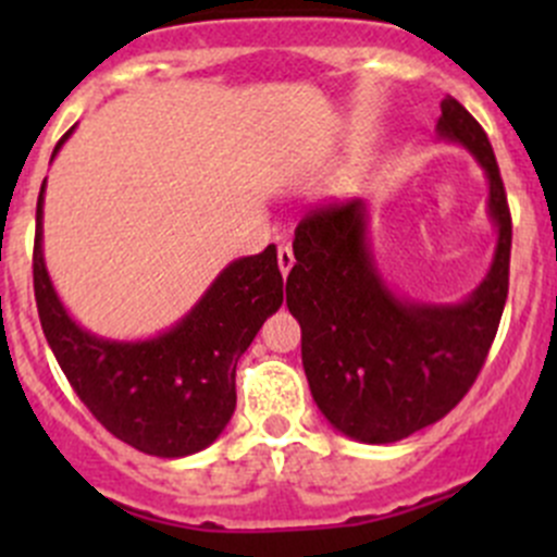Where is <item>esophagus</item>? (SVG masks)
<instances>
[{
	"label": "esophagus",
	"instance_id": "esophagus-1",
	"mask_svg": "<svg viewBox=\"0 0 557 557\" xmlns=\"http://www.w3.org/2000/svg\"><path fill=\"white\" fill-rule=\"evenodd\" d=\"M277 263H280V272H283V277H288V272L294 269V263H296L294 250H290L288 245L277 247Z\"/></svg>",
	"mask_w": 557,
	"mask_h": 557
}]
</instances>
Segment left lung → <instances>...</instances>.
Here are the masks:
<instances>
[{"mask_svg": "<svg viewBox=\"0 0 557 557\" xmlns=\"http://www.w3.org/2000/svg\"><path fill=\"white\" fill-rule=\"evenodd\" d=\"M436 132L463 145L491 185L496 256L469 299L418 305L393 296L369 250L361 199L314 207L296 226L285 301L301 325L307 383L329 423L367 445L445 418L474 385L507 305L512 215L485 128L447 97Z\"/></svg>", "mask_w": 557, "mask_h": 557, "instance_id": "1", "label": "left lung"}]
</instances>
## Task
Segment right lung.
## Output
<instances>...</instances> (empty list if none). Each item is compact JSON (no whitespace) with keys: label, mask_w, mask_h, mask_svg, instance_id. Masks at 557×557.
<instances>
[{"label":"right lung","mask_w":557,"mask_h":557,"mask_svg":"<svg viewBox=\"0 0 557 557\" xmlns=\"http://www.w3.org/2000/svg\"><path fill=\"white\" fill-rule=\"evenodd\" d=\"M75 126L59 139L53 156ZM42 190L37 199L35 299L45 339L94 418L134 450L183 458L221 436L237 407V361L283 305L277 250L228 263L177 325L145 342L88 334L55 296L42 258Z\"/></svg>","instance_id":"right-lung-1"}]
</instances>
